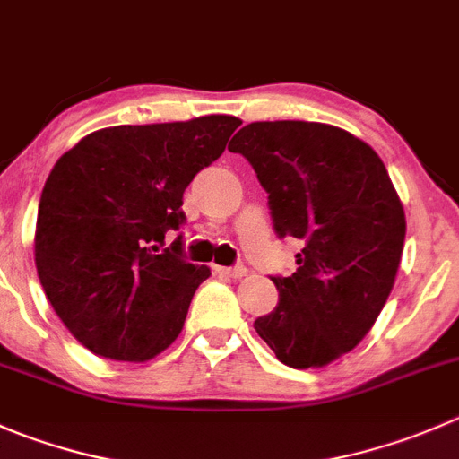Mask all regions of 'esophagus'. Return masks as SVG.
I'll return each instance as SVG.
<instances>
[{
    "mask_svg": "<svg viewBox=\"0 0 459 459\" xmlns=\"http://www.w3.org/2000/svg\"><path fill=\"white\" fill-rule=\"evenodd\" d=\"M221 275H229V278H244L247 275V266L244 264H235V266H220Z\"/></svg>",
    "mask_w": 459,
    "mask_h": 459,
    "instance_id": "esophagus-1",
    "label": "esophagus"
}]
</instances>
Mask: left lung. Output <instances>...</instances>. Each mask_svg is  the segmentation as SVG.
I'll return each mask as SVG.
<instances>
[{
    "instance_id": "left-lung-1",
    "label": "left lung",
    "mask_w": 459,
    "mask_h": 459,
    "mask_svg": "<svg viewBox=\"0 0 459 459\" xmlns=\"http://www.w3.org/2000/svg\"><path fill=\"white\" fill-rule=\"evenodd\" d=\"M229 150L269 193L275 235L302 247L296 273L271 278L280 300L253 327L284 366H327L357 348L393 291L406 215L388 170L370 145L325 123H251Z\"/></svg>"
}]
</instances>
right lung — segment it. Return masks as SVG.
Wrapping results in <instances>:
<instances>
[{
  "mask_svg": "<svg viewBox=\"0 0 459 459\" xmlns=\"http://www.w3.org/2000/svg\"><path fill=\"white\" fill-rule=\"evenodd\" d=\"M239 118L105 127L53 166L38 208L35 266L48 302L93 354L148 361L179 336L211 275L184 257V193L221 157Z\"/></svg>",
  "mask_w": 459,
  "mask_h": 459,
  "instance_id": "obj_1",
  "label": "right lung"
}]
</instances>
